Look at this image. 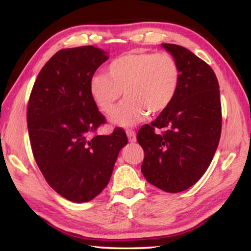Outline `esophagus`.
Here are the masks:
<instances>
[{"label":"esophagus","instance_id":"obj_1","mask_svg":"<svg viewBox=\"0 0 251 251\" xmlns=\"http://www.w3.org/2000/svg\"><path fill=\"white\" fill-rule=\"evenodd\" d=\"M126 134H127V137H128V141L129 142H131V143L136 142V133H135V130L127 129L126 130Z\"/></svg>","mask_w":251,"mask_h":251}]
</instances>
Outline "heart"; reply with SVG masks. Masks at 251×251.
<instances>
[{
	"mask_svg": "<svg viewBox=\"0 0 251 251\" xmlns=\"http://www.w3.org/2000/svg\"><path fill=\"white\" fill-rule=\"evenodd\" d=\"M180 84L176 59L165 53L135 50L113 59L105 74L91 79L90 94L101 112L110 114L124 92L126 100L112 116L121 126L137 124L150 113L156 115L169 107Z\"/></svg>",
	"mask_w": 251,
	"mask_h": 251,
	"instance_id": "1",
	"label": "heart"
}]
</instances>
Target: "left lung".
I'll use <instances>...</instances> for the list:
<instances>
[{
    "label": "left lung",
    "instance_id": "1",
    "mask_svg": "<svg viewBox=\"0 0 251 251\" xmlns=\"http://www.w3.org/2000/svg\"><path fill=\"white\" fill-rule=\"evenodd\" d=\"M176 59L180 84L169 107L137 133L145 157L142 173L164 192L179 193L196 184L217 150L222 134V104L217 77L193 52L161 44ZM156 129H164L156 134Z\"/></svg>",
    "mask_w": 251,
    "mask_h": 251
}]
</instances>
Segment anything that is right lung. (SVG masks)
Masks as SVG:
<instances>
[{"label":"right lung","mask_w":251,"mask_h":251,"mask_svg":"<svg viewBox=\"0 0 251 251\" xmlns=\"http://www.w3.org/2000/svg\"><path fill=\"white\" fill-rule=\"evenodd\" d=\"M106 54L91 45L58 50L41 70L28 100L34 158L48 184L73 202L103 192L127 144L122 128L93 135L106 120L92 100L90 83Z\"/></svg>","instance_id":"obj_1"}]
</instances>
